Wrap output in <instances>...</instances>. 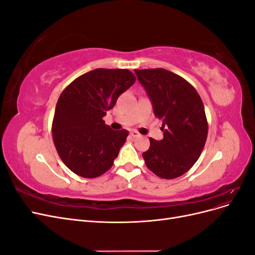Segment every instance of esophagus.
Listing matches in <instances>:
<instances>
[{"label":"esophagus","mask_w":255,"mask_h":255,"mask_svg":"<svg viewBox=\"0 0 255 255\" xmlns=\"http://www.w3.org/2000/svg\"><path fill=\"white\" fill-rule=\"evenodd\" d=\"M130 136H132V137H139L140 136V134L139 133H138L137 132V130H135V129H132V130H130Z\"/></svg>","instance_id":"34e87169"}]
</instances>
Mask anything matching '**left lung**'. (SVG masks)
<instances>
[{"label":"left lung","instance_id":"obj_1","mask_svg":"<svg viewBox=\"0 0 255 255\" xmlns=\"http://www.w3.org/2000/svg\"><path fill=\"white\" fill-rule=\"evenodd\" d=\"M135 73L154 115L163 121L164 138H150V148L142 153L144 163L161 179H175L195 165L204 148L208 127L203 102L187 81L166 69Z\"/></svg>","mask_w":255,"mask_h":255}]
</instances>
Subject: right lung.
Returning a JSON list of instances; mask_svg holds the SVG:
<instances>
[{"label": "right lung", "mask_w": 255, "mask_h": 255, "mask_svg": "<svg viewBox=\"0 0 255 255\" xmlns=\"http://www.w3.org/2000/svg\"><path fill=\"white\" fill-rule=\"evenodd\" d=\"M127 69H95L61 92L52 134L59 157L72 172L87 179L105 173L118 156L128 130H113L103 117L135 83Z\"/></svg>", "instance_id": "add662e5"}]
</instances>
